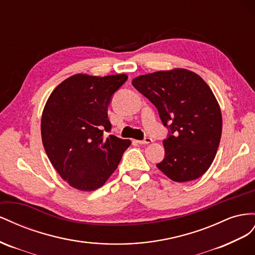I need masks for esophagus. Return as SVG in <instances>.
I'll return each instance as SVG.
<instances>
[{
    "label": "esophagus",
    "mask_w": 255,
    "mask_h": 255,
    "mask_svg": "<svg viewBox=\"0 0 255 255\" xmlns=\"http://www.w3.org/2000/svg\"><path fill=\"white\" fill-rule=\"evenodd\" d=\"M152 142V139H150V137H145L144 140H137L136 141V143H139V144H149V143H151Z\"/></svg>",
    "instance_id": "esophagus-1"
}]
</instances>
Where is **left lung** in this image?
I'll list each match as a JSON object with an SVG mask.
<instances>
[{
	"label": "left lung",
	"instance_id": "left-lung-1",
	"mask_svg": "<svg viewBox=\"0 0 255 255\" xmlns=\"http://www.w3.org/2000/svg\"><path fill=\"white\" fill-rule=\"evenodd\" d=\"M132 85L157 108L169 129L158 169L177 183L201 177L214 161L222 132L220 107L210 87L180 68L139 76Z\"/></svg>",
	"mask_w": 255,
	"mask_h": 255
}]
</instances>
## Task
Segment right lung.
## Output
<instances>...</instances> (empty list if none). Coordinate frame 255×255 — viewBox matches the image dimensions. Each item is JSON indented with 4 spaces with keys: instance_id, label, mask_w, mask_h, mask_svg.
<instances>
[{
    "instance_id": "right-lung-1",
    "label": "right lung",
    "mask_w": 255,
    "mask_h": 255,
    "mask_svg": "<svg viewBox=\"0 0 255 255\" xmlns=\"http://www.w3.org/2000/svg\"><path fill=\"white\" fill-rule=\"evenodd\" d=\"M126 75L96 77L78 74L57 85L41 118V139L61 177L78 190L103 186L131 144L113 134L108 106L127 81Z\"/></svg>"
}]
</instances>
